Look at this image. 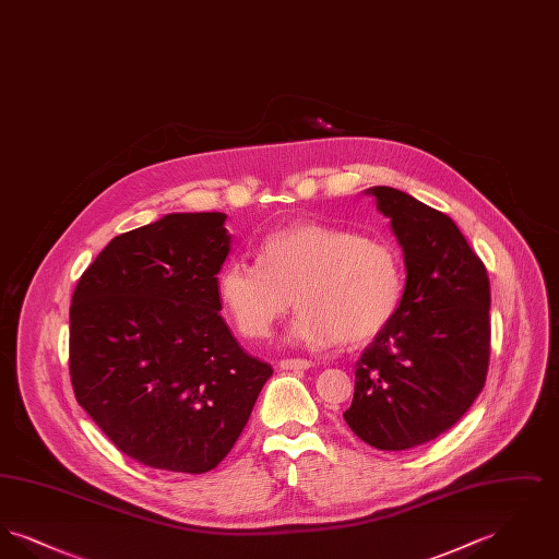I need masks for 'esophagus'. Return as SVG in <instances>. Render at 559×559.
<instances>
[{
	"instance_id": "1",
	"label": "esophagus",
	"mask_w": 559,
	"mask_h": 559,
	"mask_svg": "<svg viewBox=\"0 0 559 559\" xmlns=\"http://www.w3.org/2000/svg\"><path fill=\"white\" fill-rule=\"evenodd\" d=\"M278 367H281L283 371H306V369L312 367V362H310V360H304V358H285V360L278 362Z\"/></svg>"
}]
</instances>
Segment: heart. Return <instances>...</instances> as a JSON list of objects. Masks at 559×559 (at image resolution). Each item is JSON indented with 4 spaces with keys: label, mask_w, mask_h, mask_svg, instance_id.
I'll use <instances>...</instances> for the list:
<instances>
[{
    "label": "heart",
    "mask_w": 559,
    "mask_h": 559,
    "mask_svg": "<svg viewBox=\"0 0 559 559\" xmlns=\"http://www.w3.org/2000/svg\"><path fill=\"white\" fill-rule=\"evenodd\" d=\"M404 270L385 237L299 222L270 235L260 264L230 260L217 274V297L242 337L264 340L292 308L289 340L331 347L356 346L379 335L399 312Z\"/></svg>",
    "instance_id": "obj_1"
}]
</instances>
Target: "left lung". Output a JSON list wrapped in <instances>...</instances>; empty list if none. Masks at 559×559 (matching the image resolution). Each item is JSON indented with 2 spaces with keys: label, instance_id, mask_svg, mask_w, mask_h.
<instances>
[{
  "label": "left lung",
  "instance_id": "1",
  "mask_svg": "<svg viewBox=\"0 0 559 559\" xmlns=\"http://www.w3.org/2000/svg\"><path fill=\"white\" fill-rule=\"evenodd\" d=\"M390 219L406 283L394 320L356 362L349 429L406 451L451 429L478 399L490 354L486 267L447 213L399 188L365 190Z\"/></svg>",
  "mask_w": 559,
  "mask_h": 559
}]
</instances>
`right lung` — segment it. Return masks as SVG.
<instances>
[{
	"mask_svg": "<svg viewBox=\"0 0 559 559\" xmlns=\"http://www.w3.org/2000/svg\"><path fill=\"white\" fill-rule=\"evenodd\" d=\"M226 213H167L108 242L71 301L81 408L142 465L205 474L239 440L272 369L219 317Z\"/></svg>",
	"mask_w": 559,
	"mask_h": 559,
	"instance_id": "1",
	"label": "right lung"
}]
</instances>
